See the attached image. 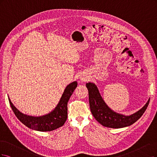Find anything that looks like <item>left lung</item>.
Wrapping results in <instances>:
<instances>
[{
  "mask_svg": "<svg viewBox=\"0 0 157 157\" xmlns=\"http://www.w3.org/2000/svg\"><path fill=\"white\" fill-rule=\"evenodd\" d=\"M86 87L89 91L90 112L95 119L106 127L119 128L132 124L142 116L149 103L150 99L138 112L125 116L114 112L105 104L95 84L89 82L86 83Z\"/></svg>",
  "mask_w": 157,
  "mask_h": 157,
  "instance_id": "1",
  "label": "left lung"
}]
</instances>
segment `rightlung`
<instances>
[{"label":"right lung","instance_id":"obj_1","mask_svg":"<svg viewBox=\"0 0 157 157\" xmlns=\"http://www.w3.org/2000/svg\"><path fill=\"white\" fill-rule=\"evenodd\" d=\"M77 85V82L69 84L66 87L55 109L50 113L41 117H31L23 114L15 107L8 98L10 104L17 118L27 127L42 132L52 131L60 127L65 123L68 116V102Z\"/></svg>","mask_w":157,"mask_h":157}]
</instances>
